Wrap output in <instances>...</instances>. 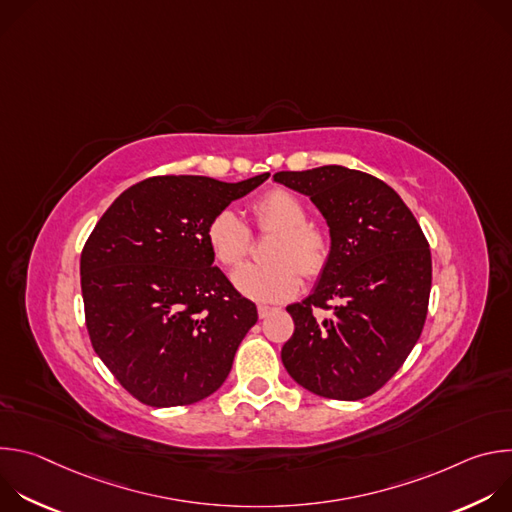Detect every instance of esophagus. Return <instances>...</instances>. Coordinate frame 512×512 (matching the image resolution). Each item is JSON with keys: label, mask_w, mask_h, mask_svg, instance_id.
<instances>
[{"label": "esophagus", "mask_w": 512, "mask_h": 512, "mask_svg": "<svg viewBox=\"0 0 512 512\" xmlns=\"http://www.w3.org/2000/svg\"><path fill=\"white\" fill-rule=\"evenodd\" d=\"M257 312H259V318H265V316H269V314L273 312V308H269V306H263V304H259V306H257Z\"/></svg>", "instance_id": "1"}]
</instances>
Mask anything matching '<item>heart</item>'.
I'll return each mask as SVG.
<instances>
[{
  "mask_svg": "<svg viewBox=\"0 0 512 512\" xmlns=\"http://www.w3.org/2000/svg\"><path fill=\"white\" fill-rule=\"evenodd\" d=\"M255 227L275 233L267 263H247L233 273V283L243 296L257 302H281L300 287V271L320 275L332 257V239L326 229L310 223L306 202L289 190H271L253 202ZM253 233L243 218L231 210H218L206 225V245L214 261L237 267L251 251Z\"/></svg>",
  "mask_w": 512,
  "mask_h": 512,
  "instance_id": "heart-1",
  "label": "heart"
}]
</instances>
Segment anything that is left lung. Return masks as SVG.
<instances>
[{
  "label": "left lung",
  "instance_id": "left-lung-1",
  "mask_svg": "<svg viewBox=\"0 0 512 512\" xmlns=\"http://www.w3.org/2000/svg\"><path fill=\"white\" fill-rule=\"evenodd\" d=\"M273 178L310 196L332 237L314 294L287 306L296 328L281 348L283 367L320 397H369L401 369L421 336L429 243L399 194L371 174L322 166Z\"/></svg>",
  "mask_w": 512,
  "mask_h": 512
}]
</instances>
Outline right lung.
Wrapping results in <instances>:
<instances>
[{
    "mask_svg": "<svg viewBox=\"0 0 512 512\" xmlns=\"http://www.w3.org/2000/svg\"><path fill=\"white\" fill-rule=\"evenodd\" d=\"M267 178L237 184L206 176L141 180L89 235L81 253L89 338L137 401L190 405L229 377L257 308L212 267L206 225Z\"/></svg>",
    "mask_w": 512,
    "mask_h": 512,
    "instance_id": "right-lung-1",
    "label": "right lung"
}]
</instances>
